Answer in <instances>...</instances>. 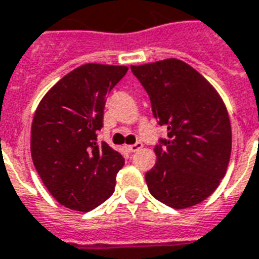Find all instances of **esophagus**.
Listing matches in <instances>:
<instances>
[{
	"instance_id": "esophagus-1",
	"label": "esophagus",
	"mask_w": 259,
	"mask_h": 259,
	"mask_svg": "<svg viewBox=\"0 0 259 259\" xmlns=\"http://www.w3.org/2000/svg\"><path fill=\"white\" fill-rule=\"evenodd\" d=\"M141 147H143V143L137 141V143H136V144H133V145H124V149H126L127 152H130V154H132V152H136V151H139Z\"/></svg>"
}]
</instances>
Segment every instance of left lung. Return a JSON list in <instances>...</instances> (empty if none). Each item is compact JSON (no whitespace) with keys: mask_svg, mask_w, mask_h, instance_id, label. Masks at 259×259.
I'll return each mask as SVG.
<instances>
[{"mask_svg":"<svg viewBox=\"0 0 259 259\" xmlns=\"http://www.w3.org/2000/svg\"><path fill=\"white\" fill-rule=\"evenodd\" d=\"M148 93L152 114L167 127L155 145L156 164L145 174L151 195L173 208L208 198L227 173L231 158L229 115L215 89L177 59L132 66Z\"/></svg>","mask_w":259,"mask_h":259,"instance_id":"obj_1","label":"left lung"}]
</instances>
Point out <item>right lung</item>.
I'll return each mask as SVG.
<instances>
[{
    "label": "right lung",
    "instance_id": "1",
    "mask_svg": "<svg viewBox=\"0 0 259 259\" xmlns=\"http://www.w3.org/2000/svg\"><path fill=\"white\" fill-rule=\"evenodd\" d=\"M127 67L83 64L61 78L38 105L31 126V158L57 202L91 211L115 191L123 156L101 141L107 96Z\"/></svg>",
    "mask_w": 259,
    "mask_h": 259
}]
</instances>
